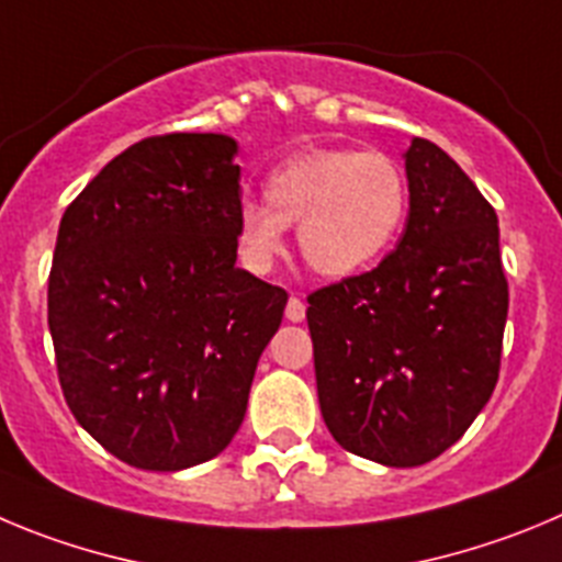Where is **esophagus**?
Instances as JSON below:
<instances>
[{"label": "esophagus", "mask_w": 562, "mask_h": 562, "mask_svg": "<svg viewBox=\"0 0 562 562\" xmlns=\"http://www.w3.org/2000/svg\"><path fill=\"white\" fill-rule=\"evenodd\" d=\"M286 321H292V323H301L303 317H306V303L301 301V297L297 295H292L290 301H286Z\"/></svg>", "instance_id": "34e87169"}]
</instances>
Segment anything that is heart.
<instances>
[{"instance_id":"b5f03b06","label":"heart","mask_w":562,"mask_h":562,"mask_svg":"<svg viewBox=\"0 0 562 562\" xmlns=\"http://www.w3.org/2000/svg\"><path fill=\"white\" fill-rule=\"evenodd\" d=\"M409 187L401 164L382 150H306L265 180V203L236 211V245L250 270L267 272L297 223L301 256L315 272L345 278L387 254L404 228Z\"/></svg>"}]
</instances>
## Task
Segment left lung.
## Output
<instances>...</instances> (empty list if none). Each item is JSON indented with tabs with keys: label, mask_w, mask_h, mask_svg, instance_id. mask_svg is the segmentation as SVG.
Returning a JSON list of instances; mask_svg holds the SVG:
<instances>
[{
	"label": "left lung",
	"mask_w": 562,
	"mask_h": 562,
	"mask_svg": "<svg viewBox=\"0 0 562 562\" xmlns=\"http://www.w3.org/2000/svg\"><path fill=\"white\" fill-rule=\"evenodd\" d=\"M404 158L393 254L306 297L323 420L390 468L440 457L491 401L509 303L493 205L437 144L415 138Z\"/></svg>",
	"instance_id": "8db88e82"
}]
</instances>
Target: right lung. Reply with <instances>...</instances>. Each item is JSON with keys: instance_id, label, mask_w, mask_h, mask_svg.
<instances>
[{"instance_id": "obj_1", "label": "right lung", "mask_w": 562, "mask_h": 562, "mask_svg": "<svg viewBox=\"0 0 562 562\" xmlns=\"http://www.w3.org/2000/svg\"><path fill=\"white\" fill-rule=\"evenodd\" d=\"M236 142L142 138L64 211L49 334L77 424L116 460L180 471L245 420L286 292L236 267Z\"/></svg>"}]
</instances>
